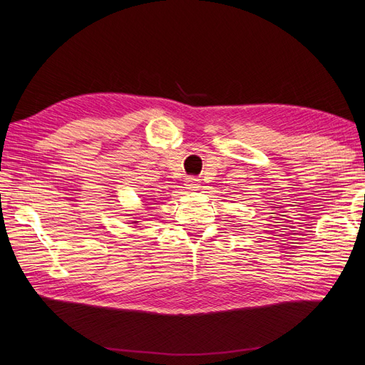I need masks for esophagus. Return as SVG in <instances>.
<instances>
[{
  "label": "esophagus",
  "instance_id": "1",
  "mask_svg": "<svg viewBox=\"0 0 365 365\" xmlns=\"http://www.w3.org/2000/svg\"><path fill=\"white\" fill-rule=\"evenodd\" d=\"M185 187H187V189H189V190H200L201 181L196 180V178H187Z\"/></svg>",
  "mask_w": 365,
  "mask_h": 365
}]
</instances>
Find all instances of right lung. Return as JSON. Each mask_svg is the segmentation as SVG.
<instances>
[{"label": "right lung", "instance_id": "add662e5", "mask_svg": "<svg viewBox=\"0 0 365 365\" xmlns=\"http://www.w3.org/2000/svg\"><path fill=\"white\" fill-rule=\"evenodd\" d=\"M130 224H134V225H135V224H138V220H137V219H134V220H132Z\"/></svg>", "mask_w": 365, "mask_h": 365}]
</instances>
